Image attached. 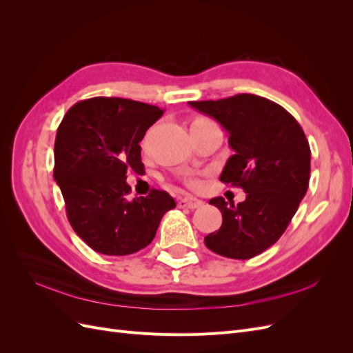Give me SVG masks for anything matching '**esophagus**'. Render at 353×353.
I'll return each mask as SVG.
<instances>
[{"mask_svg":"<svg viewBox=\"0 0 353 353\" xmlns=\"http://www.w3.org/2000/svg\"><path fill=\"white\" fill-rule=\"evenodd\" d=\"M201 205H203L201 200H199L196 197H191V196L183 197V199L178 200V208H181V209H184V208H187V209H196V208H199Z\"/></svg>","mask_w":353,"mask_h":353,"instance_id":"34e87169","label":"esophagus"}]
</instances>
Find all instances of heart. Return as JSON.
Masks as SVG:
<instances>
[{"instance_id": "heart-1", "label": "heart", "mask_w": 353, "mask_h": 353, "mask_svg": "<svg viewBox=\"0 0 353 353\" xmlns=\"http://www.w3.org/2000/svg\"><path fill=\"white\" fill-rule=\"evenodd\" d=\"M209 123H213V122L206 119V117H197V119H194L193 123H191V126H201V125H209ZM190 184L193 185V187H199L200 185V183H199L197 179H191Z\"/></svg>"}]
</instances>
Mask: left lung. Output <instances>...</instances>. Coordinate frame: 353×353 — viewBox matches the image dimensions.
<instances>
[{"label": "left lung", "mask_w": 353, "mask_h": 353, "mask_svg": "<svg viewBox=\"0 0 353 353\" xmlns=\"http://www.w3.org/2000/svg\"><path fill=\"white\" fill-rule=\"evenodd\" d=\"M188 104L228 132L234 154L219 179L245 193L239 205L223 197L209 200L221 210L222 225L205 237V244L225 258L250 259L283 236L306 194L311 174L306 135L280 104L259 95Z\"/></svg>", "instance_id": "obj_1"}]
</instances>
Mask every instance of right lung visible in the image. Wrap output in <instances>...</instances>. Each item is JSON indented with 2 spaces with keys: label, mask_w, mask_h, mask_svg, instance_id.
I'll use <instances>...</instances> for the list:
<instances>
[{
  "label": "right lung",
  "mask_w": 353,
  "mask_h": 353,
  "mask_svg": "<svg viewBox=\"0 0 353 353\" xmlns=\"http://www.w3.org/2000/svg\"><path fill=\"white\" fill-rule=\"evenodd\" d=\"M163 110L117 97L82 100L69 109L54 143V179L74 232L95 252L125 256L144 249L176 206L163 190L130 199L126 172L144 170L140 143Z\"/></svg>",
  "instance_id": "1"
}]
</instances>
